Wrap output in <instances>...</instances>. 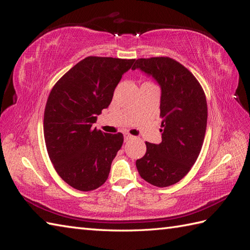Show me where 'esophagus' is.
I'll return each mask as SVG.
<instances>
[{
  "label": "esophagus",
  "mask_w": 250,
  "mask_h": 250,
  "mask_svg": "<svg viewBox=\"0 0 250 250\" xmlns=\"http://www.w3.org/2000/svg\"><path fill=\"white\" fill-rule=\"evenodd\" d=\"M131 139H133V137H132L131 134H129V133H125V134H124V141H125V142L129 141V140H131Z\"/></svg>",
  "instance_id": "1"
}]
</instances>
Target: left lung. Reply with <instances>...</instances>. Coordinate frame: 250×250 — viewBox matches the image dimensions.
I'll use <instances>...</instances> for the list:
<instances>
[{
    "label": "left lung",
    "mask_w": 250,
    "mask_h": 250,
    "mask_svg": "<svg viewBox=\"0 0 250 250\" xmlns=\"http://www.w3.org/2000/svg\"><path fill=\"white\" fill-rule=\"evenodd\" d=\"M139 69L161 87L162 143L146 142V154L137 161L143 179L169 187L183 179L200 153L208 121L206 95L188 69L169 57L138 59Z\"/></svg>",
    "instance_id": "8db88e82"
}]
</instances>
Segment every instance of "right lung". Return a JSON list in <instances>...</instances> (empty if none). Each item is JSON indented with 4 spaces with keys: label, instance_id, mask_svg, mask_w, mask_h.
<instances>
[{
    "label": "right lung",
    "instance_id": "1",
    "mask_svg": "<svg viewBox=\"0 0 250 250\" xmlns=\"http://www.w3.org/2000/svg\"><path fill=\"white\" fill-rule=\"evenodd\" d=\"M135 59L88 56L53 86L43 116L48 154L58 175L83 192L106 181L110 166L123 145V134L92 128L107 108L122 75Z\"/></svg>",
    "mask_w": 250,
    "mask_h": 250
}]
</instances>
